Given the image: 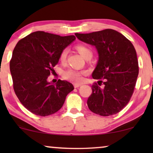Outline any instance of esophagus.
Segmentation results:
<instances>
[{
    "label": "esophagus",
    "mask_w": 153,
    "mask_h": 153,
    "mask_svg": "<svg viewBox=\"0 0 153 153\" xmlns=\"http://www.w3.org/2000/svg\"><path fill=\"white\" fill-rule=\"evenodd\" d=\"M81 85V84H80V83H74V88H79V87H80Z\"/></svg>",
    "instance_id": "34e87169"
}]
</instances>
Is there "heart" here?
<instances>
[{
	"mask_svg": "<svg viewBox=\"0 0 153 153\" xmlns=\"http://www.w3.org/2000/svg\"><path fill=\"white\" fill-rule=\"evenodd\" d=\"M76 49L81 54V56L83 58H85V60L91 59L92 56H93V52H92L91 49L89 47H88L87 46L83 45H76ZM68 52V50L65 49L60 53L59 56V60L62 63H64L66 61ZM84 74L85 73L83 71H79L70 69V70L65 71L63 74H62V76H63L64 79H67V80L74 81V82H81V81H83V77Z\"/></svg>",
	"mask_w": 153,
	"mask_h": 153,
	"instance_id": "heart-1",
	"label": "heart"
}]
</instances>
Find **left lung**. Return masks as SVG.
Returning a JSON list of instances; mask_svg holds the SVG:
<instances>
[{
  "mask_svg": "<svg viewBox=\"0 0 153 153\" xmlns=\"http://www.w3.org/2000/svg\"><path fill=\"white\" fill-rule=\"evenodd\" d=\"M81 41L95 46L99 60L92 76L87 104L92 112L102 116L116 114L128 104L139 74L137 52L124 35L113 29L87 34L75 33Z\"/></svg>",
  "mask_w": 153,
  "mask_h": 153,
  "instance_id": "1",
  "label": "left lung"
}]
</instances>
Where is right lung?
I'll return each mask as SVG.
<instances>
[{"label": "right lung", "mask_w": 153, "mask_h": 153, "mask_svg": "<svg viewBox=\"0 0 153 153\" xmlns=\"http://www.w3.org/2000/svg\"><path fill=\"white\" fill-rule=\"evenodd\" d=\"M76 39L74 35L36 31L18 42L10 62L13 88L21 103L40 116L60 110L66 96L74 90L72 83L58 79L55 85L47 79L53 74L62 50Z\"/></svg>", "instance_id": "obj_1"}]
</instances>
